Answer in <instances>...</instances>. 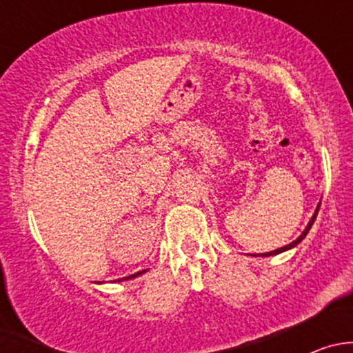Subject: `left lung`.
Here are the masks:
<instances>
[{"mask_svg": "<svg viewBox=\"0 0 353 353\" xmlns=\"http://www.w3.org/2000/svg\"><path fill=\"white\" fill-rule=\"evenodd\" d=\"M319 205H321V203H319ZM319 205H318V208H316V212H314V215H312V219L309 220V223H307V227H305L304 229V232L301 234V236L297 237V239L294 241V243H290V244H287V245H283V248H279V249H275V251H270V252H265V254H261V256H273V254H280V252H283V251H288V249H292V248H295V245H297L299 243H301L302 239H304L305 236H307V232L309 230H311V227H312V223H314V220H316V215H318V212H319ZM259 256V254H258Z\"/></svg>", "mask_w": 353, "mask_h": 353, "instance_id": "1", "label": "left lung"}]
</instances>
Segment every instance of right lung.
I'll return each instance as SVG.
<instances>
[{"mask_svg": "<svg viewBox=\"0 0 353 353\" xmlns=\"http://www.w3.org/2000/svg\"><path fill=\"white\" fill-rule=\"evenodd\" d=\"M145 272H147V270H141V272H137V273H134V275H130V276H124V279H119V280H117V282H121V280H130V279H137L138 275H143Z\"/></svg>", "mask_w": 353, "mask_h": 353, "instance_id": "1", "label": "right lung"}]
</instances>
